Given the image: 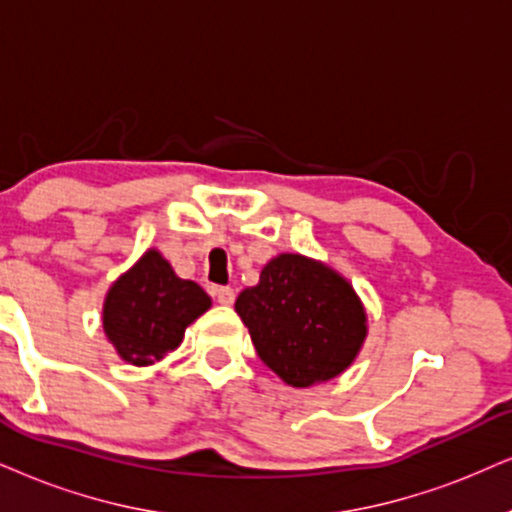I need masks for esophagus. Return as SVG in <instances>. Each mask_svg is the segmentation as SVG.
I'll return each instance as SVG.
<instances>
[{
	"label": "esophagus",
	"mask_w": 512,
	"mask_h": 512,
	"mask_svg": "<svg viewBox=\"0 0 512 512\" xmlns=\"http://www.w3.org/2000/svg\"><path fill=\"white\" fill-rule=\"evenodd\" d=\"M217 302L219 304H226V307H229V304H234V300H236V293L231 288H217Z\"/></svg>",
	"instance_id": "obj_1"
}]
</instances>
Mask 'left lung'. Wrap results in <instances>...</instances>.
<instances>
[{
  "label": "left lung",
  "mask_w": 512,
  "mask_h": 512,
  "mask_svg": "<svg viewBox=\"0 0 512 512\" xmlns=\"http://www.w3.org/2000/svg\"><path fill=\"white\" fill-rule=\"evenodd\" d=\"M260 359L290 387L345 373L368 335L364 302L340 271L300 252L264 264L257 286L236 297Z\"/></svg>",
  "instance_id": "1"
}]
</instances>
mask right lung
<instances>
[{
	"instance_id": "add662e5",
	"label": "right lung",
	"mask_w": 512,
	"mask_h": 512,
	"mask_svg": "<svg viewBox=\"0 0 512 512\" xmlns=\"http://www.w3.org/2000/svg\"><path fill=\"white\" fill-rule=\"evenodd\" d=\"M212 307L196 281L174 274L160 250H146L120 274L103 300V333L122 361L151 366L174 352L186 328Z\"/></svg>"
}]
</instances>
